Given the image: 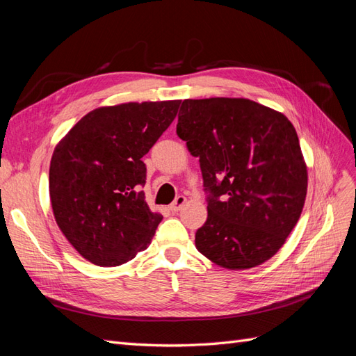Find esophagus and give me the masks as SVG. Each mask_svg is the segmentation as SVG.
<instances>
[{"label":"esophagus","mask_w":356,"mask_h":356,"mask_svg":"<svg viewBox=\"0 0 356 356\" xmlns=\"http://www.w3.org/2000/svg\"><path fill=\"white\" fill-rule=\"evenodd\" d=\"M186 202H187V200H186V197H184V196H178L174 202L170 203L169 211H170V212H178L182 207H184Z\"/></svg>","instance_id":"obj_1"}]
</instances>
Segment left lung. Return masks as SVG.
I'll list each match as a JSON object with an SVG mask.
<instances>
[{"label":"left lung","mask_w":356,"mask_h":356,"mask_svg":"<svg viewBox=\"0 0 356 356\" xmlns=\"http://www.w3.org/2000/svg\"><path fill=\"white\" fill-rule=\"evenodd\" d=\"M177 135L199 157L208 218L196 248L230 270L251 268L285 243L305 207L307 169L288 118L243 98L186 99Z\"/></svg>","instance_id":"1"}]
</instances>
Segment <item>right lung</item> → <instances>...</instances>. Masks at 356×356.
<instances>
[{
    "label": "right lung",
    "instance_id": "obj_1",
    "mask_svg": "<svg viewBox=\"0 0 356 356\" xmlns=\"http://www.w3.org/2000/svg\"><path fill=\"white\" fill-rule=\"evenodd\" d=\"M181 101L122 104L86 114L51 156L49 191L62 233L81 257L120 266L152 242L141 160L174 122Z\"/></svg>",
    "mask_w": 356,
    "mask_h": 356
}]
</instances>
